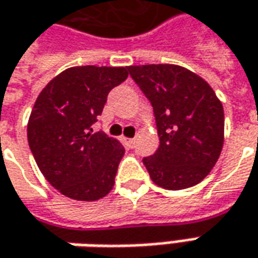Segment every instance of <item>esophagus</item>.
Masks as SVG:
<instances>
[{
	"label": "esophagus",
	"mask_w": 258,
	"mask_h": 258,
	"mask_svg": "<svg viewBox=\"0 0 258 258\" xmlns=\"http://www.w3.org/2000/svg\"><path fill=\"white\" fill-rule=\"evenodd\" d=\"M135 143H136V139H135V138L127 141V145H129V148H133V146H135Z\"/></svg>",
	"instance_id": "1"
}]
</instances>
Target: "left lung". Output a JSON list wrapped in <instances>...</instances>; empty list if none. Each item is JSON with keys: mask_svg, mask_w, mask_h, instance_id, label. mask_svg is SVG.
<instances>
[{"mask_svg": "<svg viewBox=\"0 0 258 258\" xmlns=\"http://www.w3.org/2000/svg\"><path fill=\"white\" fill-rule=\"evenodd\" d=\"M156 117L159 149L143 159L152 181L167 190L191 187L212 172L224 142L223 105L212 86L173 63L127 67Z\"/></svg>", "mask_w": 258, "mask_h": 258, "instance_id": "obj_1", "label": "left lung"}]
</instances>
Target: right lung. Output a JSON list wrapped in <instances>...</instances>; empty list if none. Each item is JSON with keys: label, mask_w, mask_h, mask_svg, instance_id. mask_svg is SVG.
Masks as SVG:
<instances>
[{"label": "right lung", "mask_w": 258, "mask_h": 258, "mask_svg": "<svg viewBox=\"0 0 258 258\" xmlns=\"http://www.w3.org/2000/svg\"><path fill=\"white\" fill-rule=\"evenodd\" d=\"M127 67H72L51 79L29 115V149L41 173L60 195L81 202L105 198L115 184L122 143L93 132L109 91Z\"/></svg>", "instance_id": "right-lung-1"}]
</instances>
